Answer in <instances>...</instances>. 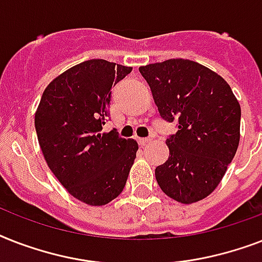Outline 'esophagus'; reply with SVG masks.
Wrapping results in <instances>:
<instances>
[{"mask_svg":"<svg viewBox=\"0 0 262 262\" xmlns=\"http://www.w3.org/2000/svg\"><path fill=\"white\" fill-rule=\"evenodd\" d=\"M152 139H149V137H141V139H139V144L141 145V147H145L148 143H151Z\"/></svg>","mask_w":262,"mask_h":262,"instance_id":"esophagus-1","label":"esophagus"}]
</instances>
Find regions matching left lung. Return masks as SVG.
<instances>
[{"instance_id": "obj_1", "label": "left lung", "mask_w": 262, "mask_h": 262, "mask_svg": "<svg viewBox=\"0 0 262 262\" xmlns=\"http://www.w3.org/2000/svg\"><path fill=\"white\" fill-rule=\"evenodd\" d=\"M160 117L177 122L166 140L170 156L155 170L160 189L191 204L215 190L239 144L241 106L227 81L189 59H167L139 68Z\"/></svg>"}]
</instances>
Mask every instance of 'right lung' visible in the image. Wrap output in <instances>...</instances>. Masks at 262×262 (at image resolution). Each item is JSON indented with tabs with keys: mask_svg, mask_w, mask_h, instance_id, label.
Masks as SVG:
<instances>
[{
	"mask_svg": "<svg viewBox=\"0 0 262 262\" xmlns=\"http://www.w3.org/2000/svg\"><path fill=\"white\" fill-rule=\"evenodd\" d=\"M132 68L90 59L55 77L35 114L43 156L61 185L88 205H104L125 187L139 144L118 132L103 133L111 87Z\"/></svg>",
	"mask_w": 262,
	"mask_h": 262,
	"instance_id": "1",
	"label": "right lung"
}]
</instances>
